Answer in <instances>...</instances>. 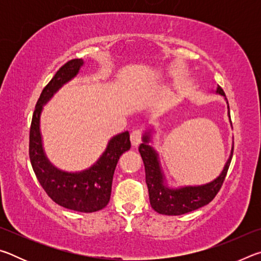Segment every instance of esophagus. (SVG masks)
<instances>
[{"label": "esophagus", "mask_w": 261, "mask_h": 261, "mask_svg": "<svg viewBox=\"0 0 261 261\" xmlns=\"http://www.w3.org/2000/svg\"><path fill=\"white\" fill-rule=\"evenodd\" d=\"M130 140H131L132 146H138L141 141V131L140 130L132 131L130 136Z\"/></svg>", "instance_id": "1"}]
</instances>
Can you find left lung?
I'll return each mask as SVG.
<instances>
[{
  "label": "left lung",
  "instance_id": "1",
  "mask_svg": "<svg viewBox=\"0 0 261 261\" xmlns=\"http://www.w3.org/2000/svg\"><path fill=\"white\" fill-rule=\"evenodd\" d=\"M216 93L223 95L228 103L226 94H224L223 90L220 86L216 88ZM228 115L230 117L229 106ZM149 141H151V136L145 135L143 137V144H140L139 146V153L144 161L149 202H151V206L154 211L165 215H182L200 208V207L210 204L214 199L227 176L229 166H230L231 162L233 146L230 156H229L226 166H224L222 173L220 174L219 177H216L210 183L198 185V187L170 189L165 184V176L161 171L158 153L154 151L153 147L149 146Z\"/></svg>",
  "mask_w": 261,
  "mask_h": 261
}]
</instances>
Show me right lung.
I'll return each mask as SVG.
<instances>
[{
    "label": "right lung",
    "mask_w": 261,
    "mask_h": 261,
    "mask_svg": "<svg viewBox=\"0 0 261 261\" xmlns=\"http://www.w3.org/2000/svg\"><path fill=\"white\" fill-rule=\"evenodd\" d=\"M83 64L82 59L67 62L42 90L31 123L29 153L34 174L53 201L68 210L92 213L105 208L109 202L118 159L131 147L129 132L113 137L99 160L79 173H68L51 165L43 152L40 134V115L43 106L65 83L77 76Z\"/></svg>",
    "instance_id": "obj_1"
}]
</instances>
